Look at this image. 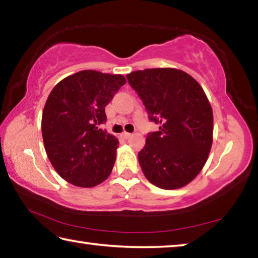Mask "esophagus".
<instances>
[{"mask_svg": "<svg viewBox=\"0 0 258 258\" xmlns=\"http://www.w3.org/2000/svg\"><path fill=\"white\" fill-rule=\"evenodd\" d=\"M131 137H132V134H131V133H127V132L121 133V138H123V139H128Z\"/></svg>", "mask_w": 258, "mask_h": 258, "instance_id": "esophagus-1", "label": "esophagus"}]
</instances>
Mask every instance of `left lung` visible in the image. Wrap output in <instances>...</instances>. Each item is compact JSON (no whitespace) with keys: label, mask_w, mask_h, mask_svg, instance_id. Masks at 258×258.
<instances>
[{"label":"left lung","mask_w":258,"mask_h":258,"mask_svg":"<svg viewBox=\"0 0 258 258\" xmlns=\"http://www.w3.org/2000/svg\"><path fill=\"white\" fill-rule=\"evenodd\" d=\"M126 77L150 121L159 124L138 155L143 174L160 189L186 185L206 164L213 143V110L203 87L174 68L137 71Z\"/></svg>","instance_id":"obj_1"}]
</instances>
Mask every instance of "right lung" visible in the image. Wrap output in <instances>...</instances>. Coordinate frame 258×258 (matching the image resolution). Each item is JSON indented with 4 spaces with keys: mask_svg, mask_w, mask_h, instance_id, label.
<instances>
[{
    "mask_svg": "<svg viewBox=\"0 0 258 258\" xmlns=\"http://www.w3.org/2000/svg\"><path fill=\"white\" fill-rule=\"evenodd\" d=\"M124 76L82 71L64 78L51 91L42 115L46 155L56 173L72 184L92 187L110 175L118 140L101 125L104 107Z\"/></svg>",
    "mask_w": 258,
    "mask_h": 258,
    "instance_id": "right-lung-1",
    "label": "right lung"
}]
</instances>
